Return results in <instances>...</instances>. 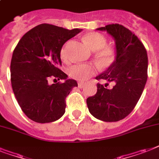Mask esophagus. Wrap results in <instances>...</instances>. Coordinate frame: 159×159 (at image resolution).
Returning a JSON list of instances; mask_svg holds the SVG:
<instances>
[{"label": "esophagus", "mask_w": 159, "mask_h": 159, "mask_svg": "<svg viewBox=\"0 0 159 159\" xmlns=\"http://www.w3.org/2000/svg\"><path fill=\"white\" fill-rule=\"evenodd\" d=\"M85 83L84 82H78V86L79 88H83L84 86Z\"/></svg>", "instance_id": "esophagus-1"}]
</instances>
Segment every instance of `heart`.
Instances as JSON below:
<instances>
[{
	"instance_id": "heart-1",
	"label": "heart",
	"mask_w": 159,
	"mask_h": 159,
	"mask_svg": "<svg viewBox=\"0 0 159 159\" xmlns=\"http://www.w3.org/2000/svg\"><path fill=\"white\" fill-rule=\"evenodd\" d=\"M84 39L89 47L95 51V56L102 64H109L115 61L116 51L112 45L107 44V39L102 33L92 32L85 34ZM69 42L64 44L60 50V56L64 60L69 59L67 52ZM97 71V67L91 64H78L70 67L68 74L70 77L78 80H86L94 75Z\"/></svg>"
}]
</instances>
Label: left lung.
Masks as SVG:
<instances>
[{
  "mask_svg": "<svg viewBox=\"0 0 159 159\" xmlns=\"http://www.w3.org/2000/svg\"><path fill=\"white\" fill-rule=\"evenodd\" d=\"M98 30L107 31L115 39L116 58L111 66L95 77L113 82L97 84V92L87 98L91 115L104 121H118L129 115L139 101L148 80V54L143 43L122 25L109 24Z\"/></svg>",
  "mask_w": 159,
  "mask_h": 159,
  "instance_id": "8db88e82",
  "label": "left lung"
}]
</instances>
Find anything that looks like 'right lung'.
<instances>
[{"label":"right lung","mask_w":159,"mask_h":159,"mask_svg":"<svg viewBox=\"0 0 159 159\" xmlns=\"http://www.w3.org/2000/svg\"><path fill=\"white\" fill-rule=\"evenodd\" d=\"M81 31L40 24L25 33L13 51V93L22 111L33 121L52 122L64 114L65 99L78 84L75 80H67L68 75L58 69L62 64L60 50ZM49 78L65 79L66 82L49 85Z\"/></svg>","instance_id":"add662e5"}]
</instances>
